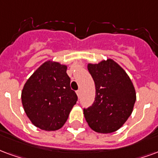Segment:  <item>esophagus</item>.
<instances>
[{
  "instance_id": "34e87169",
  "label": "esophagus",
  "mask_w": 158,
  "mask_h": 158,
  "mask_svg": "<svg viewBox=\"0 0 158 158\" xmlns=\"http://www.w3.org/2000/svg\"><path fill=\"white\" fill-rule=\"evenodd\" d=\"M76 94H77L78 97L80 96V89H78V90L76 91Z\"/></svg>"
}]
</instances>
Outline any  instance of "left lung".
Segmentation results:
<instances>
[{
	"mask_svg": "<svg viewBox=\"0 0 158 158\" xmlns=\"http://www.w3.org/2000/svg\"><path fill=\"white\" fill-rule=\"evenodd\" d=\"M95 85L92 106L84 109L86 121L99 133H111L121 128L131 115L135 91L129 76L112 59L88 64Z\"/></svg>",
	"mask_w": 158,
	"mask_h": 158,
	"instance_id": "left-lung-1",
	"label": "left lung"
}]
</instances>
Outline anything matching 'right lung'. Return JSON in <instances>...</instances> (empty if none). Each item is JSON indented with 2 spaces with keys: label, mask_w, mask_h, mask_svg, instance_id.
<instances>
[{
  "label": "right lung",
  "mask_w": 158,
  "mask_h": 158,
  "mask_svg": "<svg viewBox=\"0 0 158 158\" xmlns=\"http://www.w3.org/2000/svg\"><path fill=\"white\" fill-rule=\"evenodd\" d=\"M67 66L48 61L27 79L22 102L31 123L44 131L60 129L67 121L78 96L70 88Z\"/></svg>",
  "instance_id": "add662e5"
}]
</instances>
